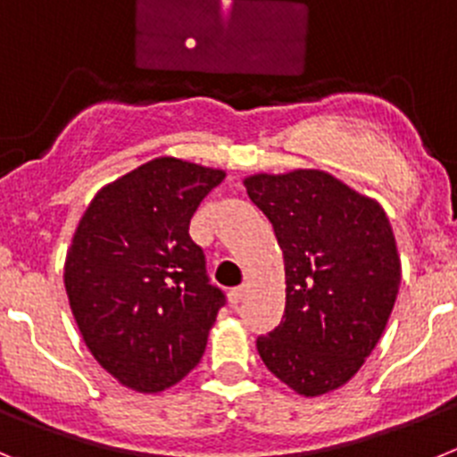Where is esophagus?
Returning a JSON list of instances; mask_svg holds the SVG:
<instances>
[{
	"mask_svg": "<svg viewBox=\"0 0 457 457\" xmlns=\"http://www.w3.org/2000/svg\"><path fill=\"white\" fill-rule=\"evenodd\" d=\"M244 295H245V287H234V289H229V303L237 307L238 303L244 300Z\"/></svg>",
	"mask_w": 457,
	"mask_h": 457,
	"instance_id": "obj_1",
	"label": "esophagus"
}]
</instances>
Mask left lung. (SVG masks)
Returning a JSON list of instances; mask_svg holds the SVG:
<instances>
[{
  "instance_id": "obj_1",
  "label": "left lung",
  "mask_w": 457,
  "mask_h": 457,
  "mask_svg": "<svg viewBox=\"0 0 457 457\" xmlns=\"http://www.w3.org/2000/svg\"><path fill=\"white\" fill-rule=\"evenodd\" d=\"M285 254L282 323L257 339L259 357L300 396L346 385L376 348L401 285L387 213L323 170L244 179Z\"/></svg>"
}]
</instances>
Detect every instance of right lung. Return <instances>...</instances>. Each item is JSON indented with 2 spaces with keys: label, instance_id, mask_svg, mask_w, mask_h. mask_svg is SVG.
Masks as SVG:
<instances>
[{
  "label": "right lung",
  "instance_id": "right-lung-1",
  "mask_svg": "<svg viewBox=\"0 0 457 457\" xmlns=\"http://www.w3.org/2000/svg\"><path fill=\"white\" fill-rule=\"evenodd\" d=\"M225 170L159 157L90 200L65 257V291L86 346L120 385L157 394L203 357L225 294L188 225Z\"/></svg>",
  "mask_w": 457,
  "mask_h": 457
}]
</instances>
